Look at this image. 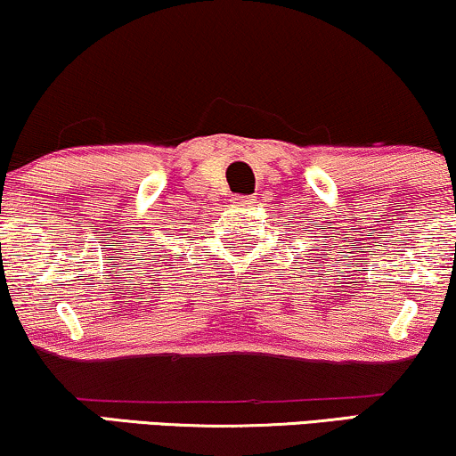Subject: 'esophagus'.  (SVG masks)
Instances as JSON below:
<instances>
[{
  "label": "esophagus",
  "instance_id": "34e87169",
  "mask_svg": "<svg viewBox=\"0 0 456 456\" xmlns=\"http://www.w3.org/2000/svg\"><path fill=\"white\" fill-rule=\"evenodd\" d=\"M255 204V198L252 195H238V198H233V206H250Z\"/></svg>",
  "mask_w": 456,
  "mask_h": 456
}]
</instances>
